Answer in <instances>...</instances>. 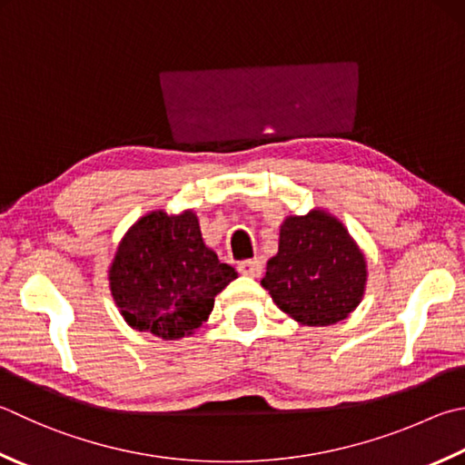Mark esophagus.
I'll return each mask as SVG.
<instances>
[{"label":"esophagus","mask_w":465,"mask_h":465,"mask_svg":"<svg viewBox=\"0 0 465 465\" xmlns=\"http://www.w3.org/2000/svg\"><path fill=\"white\" fill-rule=\"evenodd\" d=\"M239 271L242 275L249 277H259L262 273V261L259 257L255 259H244L239 262Z\"/></svg>","instance_id":"obj_1"}]
</instances>
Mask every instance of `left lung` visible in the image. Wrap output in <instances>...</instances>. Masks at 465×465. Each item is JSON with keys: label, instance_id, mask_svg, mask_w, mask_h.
Returning a JSON list of instances; mask_svg holds the SVG:
<instances>
[{"label": "left lung", "instance_id": "left-lung-1", "mask_svg": "<svg viewBox=\"0 0 465 465\" xmlns=\"http://www.w3.org/2000/svg\"><path fill=\"white\" fill-rule=\"evenodd\" d=\"M366 262L336 218L313 210L289 216L279 232V252L269 259L261 285L279 310L303 326L344 320L364 293Z\"/></svg>", "mask_w": 465, "mask_h": 465}]
</instances>
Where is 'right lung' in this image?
I'll use <instances>...</instances> for the list:
<instances>
[{
    "mask_svg": "<svg viewBox=\"0 0 465 465\" xmlns=\"http://www.w3.org/2000/svg\"><path fill=\"white\" fill-rule=\"evenodd\" d=\"M111 293L125 322L163 340L198 330L236 271L221 262L186 213L143 216L119 244L111 265Z\"/></svg>",
    "mask_w": 465,
    "mask_h": 465,
    "instance_id": "1",
    "label": "right lung"
}]
</instances>
